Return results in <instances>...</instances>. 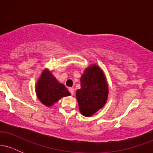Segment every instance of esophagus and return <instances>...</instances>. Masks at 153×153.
<instances>
[{
    "label": "esophagus",
    "mask_w": 153,
    "mask_h": 153,
    "mask_svg": "<svg viewBox=\"0 0 153 153\" xmlns=\"http://www.w3.org/2000/svg\"><path fill=\"white\" fill-rule=\"evenodd\" d=\"M69 91H70V93L71 94V95H74V89L72 88H70Z\"/></svg>",
    "instance_id": "obj_1"
}]
</instances>
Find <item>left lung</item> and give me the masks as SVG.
<instances>
[{
    "instance_id": "8db88e82",
    "label": "left lung",
    "mask_w": 153,
    "mask_h": 153,
    "mask_svg": "<svg viewBox=\"0 0 153 153\" xmlns=\"http://www.w3.org/2000/svg\"><path fill=\"white\" fill-rule=\"evenodd\" d=\"M108 87L106 76L97 65L85 68L80 78V88L76 91L79 110L86 117H91L106 104Z\"/></svg>"
}]
</instances>
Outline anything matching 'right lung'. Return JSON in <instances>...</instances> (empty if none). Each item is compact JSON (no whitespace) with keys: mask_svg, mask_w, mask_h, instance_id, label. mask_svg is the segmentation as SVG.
I'll use <instances>...</instances> for the list:
<instances>
[{"mask_svg":"<svg viewBox=\"0 0 153 153\" xmlns=\"http://www.w3.org/2000/svg\"><path fill=\"white\" fill-rule=\"evenodd\" d=\"M37 98L46 106H52L61 98L71 95L64 84L57 81L48 69H45L36 84Z\"/></svg>","mask_w":153,"mask_h":153,"instance_id":"1","label":"right lung"}]
</instances>
